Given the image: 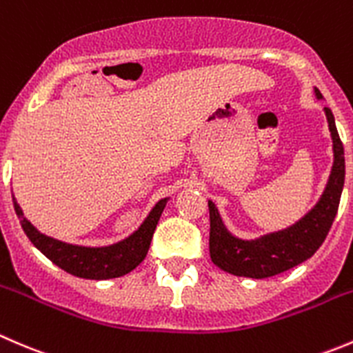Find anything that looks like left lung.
Returning a JSON list of instances; mask_svg holds the SVG:
<instances>
[{
    "instance_id": "1",
    "label": "left lung",
    "mask_w": 353,
    "mask_h": 353,
    "mask_svg": "<svg viewBox=\"0 0 353 353\" xmlns=\"http://www.w3.org/2000/svg\"><path fill=\"white\" fill-rule=\"evenodd\" d=\"M314 92L317 99H323L319 89L314 87ZM324 114L333 141V166L323 195L299 221L288 228L266 233L257 239H239L225 226L214 202H208L209 221H211L209 254L211 261L219 270L235 276L263 280L299 266L300 263L312 257L323 245L338 212L345 183L343 144L340 141L330 108H324Z\"/></svg>"
}]
</instances>
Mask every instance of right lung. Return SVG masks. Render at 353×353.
<instances>
[{
    "label": "right lung",
    "instance_id": "1",
    "mask_svg": "<svg viewBox=\"0 0 353 353\" xmlns=\"http://www.w3.org/2000/svg\"><path fill=\"white\" fill-rule=\"evenodd\" d=\"M170 197H165L156 202L148 218L127 239L103 247L75 245V243L61 242L53 236L44 235L23 216L22 208L15 197H13V208L26 235L51 263L73 276L85 278V280H111V278H120L130 273L144 261L152 235H154L156 225Z\"/></svg>",
    "mask_w": 353,
    "mask_h": 353
}]
</instances>
